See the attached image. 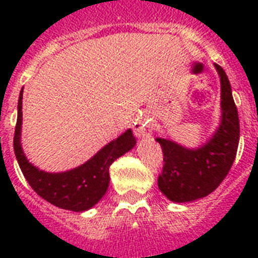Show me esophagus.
<instances>
[{
    "mask_svg": "<svg viewBox=\"0 0 258 258\" xmlns=\"http://www.w3.org/2000/svg\"><path fill=\"white\" fill-rule=\"evenodd\" d=\"M134 135L138 139H147L153 135L154 123L147 117H142L138 121L134 123Z\"/></svg>",
    "mask_w": 258,
    "mask_h": 258,
    "instance_id": "34e87169",
    "label": "esophagus"
}]
</instances>
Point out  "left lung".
<instances>
[{"mask_svg":"<svg viewBox=\"0 0 258 258\" xmlns=\"http://www.w3.org/2000/svg\"><path fill=\"white\" fill-rule=\"evenodd\" d=\"M216 67L221 83V120L208 141L190 149L171 139L157 138L163 151V171L158 187L176 204L209 196L228 175L240 141V120L225 71Z\"/></svg>","mask_w":258,"mask_h":258,"instance_id":"left-lung-1","label":"left lung"}]
</instances>
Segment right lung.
Here are the masks:
<instances>
[{
	"label": "right lung",
	"instance_id": "1",
	"mask_svg": "<svg viewBox=\"0 0 258 258\" xmlns=\"http://www.w3.org/2000/svg\"><path fill=\"white\" fill-rule=\"evenodd\" d=\"M22 92L24 88L18 97L17 124L14 131V154L22 174L30 187L49 204L71 212L89 210L103 198L108 188L109 166L137 145L131 128L75 169L61 172L44 171L32 165L22 150Z\"/></svg>",
	"mask_w": 258,
	"mask_h": 258
}]
</instances>
